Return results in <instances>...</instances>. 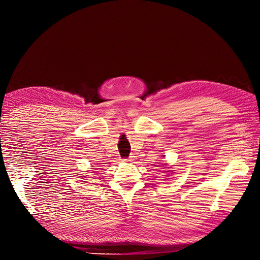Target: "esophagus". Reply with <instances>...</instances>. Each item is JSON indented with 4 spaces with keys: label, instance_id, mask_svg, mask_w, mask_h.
Returning <instances> with one entry per match:
<instances>
[{
    "label": "esophagus",
    "instance_id": "obj_1",
    "mask_svg": "<svg viewBox=\"0 0 260 260\" xmlns=\"http://www.w3.org/2000/svg\"><path fill=\"white\" fill-rule=\"evenodd\" d=\"M124 160H127V161H133L135 160V156H129L127 159H124Z\"/></svg>",
    "mask_w": 260,
    "mask_h": 260
}]
</instances>
